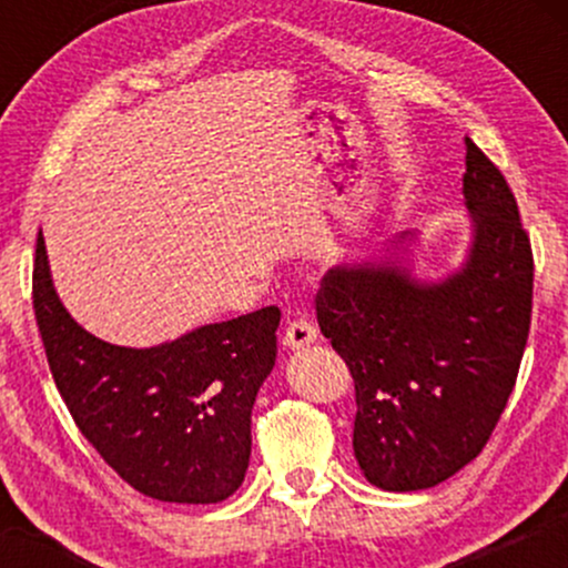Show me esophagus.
I'll list each match as a JSON object with an SVG mask.
<instances>
[{
    "instance_id": "obj_1",
    "label": "esophagus",
    "mask_w": 568,
    "mask_h": 568,
    "mask_svg": "<svg viewBox=\"0 0 568 568\" xmlns=\"http://www.w3.org/2000/svg\"><path fill=\"white\" fill-rule=\"evenodd\" d=\"M317 338V328L310 321H293L288 328H285L283 344L288 349H304L310 344H315Z\"/></svg>"
}]
</instances>
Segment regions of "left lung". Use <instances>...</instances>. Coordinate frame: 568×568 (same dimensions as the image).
<instances>
[{
	"label": "left lung",
	"instance_id": "obj_1",
	"mask_svg": "<svg viewBox=\"0 0 568 568\" xmlns=\"http://www.w3.org/2000/svg\"><path fill=\"white\" fill-rule=\"evenodd\" d=\"M465 146L473 237L459 270L416 280L406 232L389 256L325 272L315 298L323 336L355 379V459L384 491L433 488L484 452L529 338V234L499 168Z\"/></svg>",
	"mask_w": 568,
	"mask_h": 568
}]
</instances>
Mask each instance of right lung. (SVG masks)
Here are the masks:
<instances>
[{
	"instance_id": "obj_1",
	"label": "right lung",
	"mask_w": 568,
	"mask_h": 568,
	"mask_svg": "<svg viewBox=\"0 0 568 568\" xmlns=\"http://www.w3.org/2000/svg\"><path fill=\"white\" fill-rule=\"evenodd\" d=\"M34 315L69 414L122 480L179 505H213L237 491L251 459L253 403L277 357V306L158 347H116L61 304L39 234Z\"/></svg>"
}]
</instances>
